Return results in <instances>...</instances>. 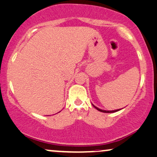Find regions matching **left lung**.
Wrapping results in <instances>:
<instances>
[{
  "mask_svg": "<svg viewBox=\"0 0 157 157\" xmlns=\"http://www.w3.org/2000/svg\"><path fill=\"white\" fill-rule=\"evenodd\" d=\"M93 106L95 107L97 110H99V111H101V112H103V113H114V112H117V111H118V110H121V109H117V110H101V109H100V108H98L97 107H95V105H93Z\"/></svg>",
  "mask_w": 157,
  "mask_h": 157,
  "instance_id": "8db88e82",
  "label": "left lung"
}]
</instances>
